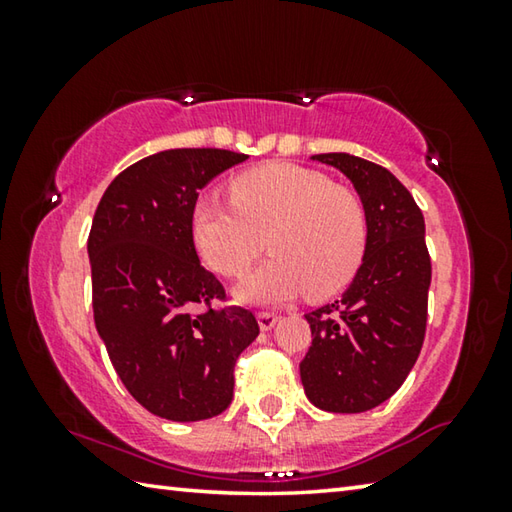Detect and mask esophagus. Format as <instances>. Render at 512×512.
<instances>
[{"mask_svg":"<svg viewBox=\"0 0 512 512\" xmlns=\"http://www.w3.org/2000/svg\"><path fill=\"white\" fill-rule=\"evenodd\" d=\"M277 314H273V311H259L257 314V320H259V327H262V332H268V329H273L275 323H277Z\"/></svg>","mask_w":512,"mask_h":512,"instance_id":"esophagus-1","label":"esophagus"}]
</instances>
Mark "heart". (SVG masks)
I'll return each mask as SVG.
<instances>
[{
	"label": "heart",
	"mask_w": 512,
	"mask_h": 512,
	"mask_svg": "<svg viewBox=\"0 0 512 512\" xmlns=\"http://www.w3.org/2000/svg\"><path fill=\"white\" fill-rule=\"evenodd\" d=\"M230 201L196 198L192 237L212 271L241 277L264 253L273 257L248 277L239 296L282 302L307 291L323 300L343 291L368 248V212L348 187L289 162H266L230 180Z\"/></svg>",
	"instance_id": "b5f03b06"
}]
</instances>
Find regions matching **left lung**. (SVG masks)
Returning <instances> with one entry per match:
<instances>
[{"instance_id":"obj_1","label":"left lung","mask_w":512,"mask_h":512,"mask_svg":"<svg viewBox=\"0 0 512 512\" xmlns=\"http://www.w3.org/2000/svg\"><path fill=\"white\" fill-rule=\"evenodd\" d=\"M352 180L368 212V248L348 291L305 314L311 345L300 361L309 402L361 413L404 384L427 329L431 259L424 216L391 171L350 153H320Z\"/></svg>"}]
</instances>
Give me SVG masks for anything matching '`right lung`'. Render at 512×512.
Returning <instances> with one entry per match:
<instances>
[{"label": "right lung", "mask_w": 512, "mask_h": 512, "mask_svg": "<svg viewBox=\"0 0 512 512\" xmlns=\"http://www.w3.org/2000/svg\"><path fill=\"white\" fill-rule=\"evenodd\" d=\"M248 155L171 149L112 180L88 237L92 309L108 357L146 411L176 422L219 415L235 393V363L257 339L244 307L198 262L192 207L221 171Z\"/></svg>", "instance_id": "1"}]
</instances>
